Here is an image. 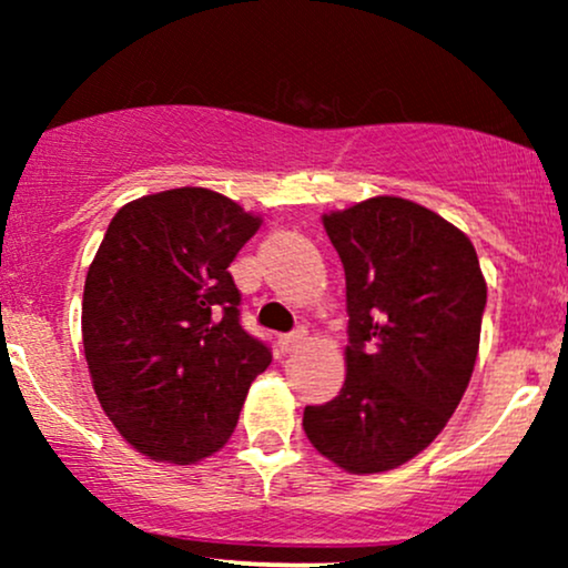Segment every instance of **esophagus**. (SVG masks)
<instances>
[{
	"label": "esophagus",
	"instance_id": "esophagus-1",
	"mask_svg": "<svg viewBox=\"0 0 568 568\" xmlns=\"http://www.w3.org/2000/svg\"><path fill=\"white\" fill-rule=\"evenodd\" d=\"M304 338H306V331H304V328H296V331H291V334H283V336H280V338H277V344H280V347H283L285 352H291V349L302 347Z\"/></svg>",
	"mask_w": 568,
	"mask_h": 568
}]
</instances>
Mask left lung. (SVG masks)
Wrapping results in <instances>:
<instances>
[{
    "label": "left lung",
    "instance_id": "1",
    "mask_svg": "<svg viewBox=\"0 0 568 568\" xmlns=\"http://www.w3.org/2000/svg\"><path fill=\"white\" fill-rule=\"evenodd\" d=\"M347 277V379L304 408L312 446L342 470H395L440 435L470 384L486 280L465 232L403 197L325 213Z\"/></svg>",
    "mask_w": 568,
    "mask_h": 568
}]
</instances>
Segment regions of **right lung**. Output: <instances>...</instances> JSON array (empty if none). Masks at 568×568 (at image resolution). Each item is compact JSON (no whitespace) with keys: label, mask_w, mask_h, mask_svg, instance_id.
Masks as SVG:
<instances>
[{"label":"right lung","mask_w":568,"mask_h":568,"mask_svg":"<svg viewBox=\"0 0 568 568\" xmlns=\"http://www.w3.org/2000/svg\"><path fill=\"white\" fill-rule=\"evenodd\" d=\"M262 219L202 186L116 211L84 280L90 379L141 454L194 465L216 454L272 352L240 325L230 264Z\"/></svg>","instance_id":"add662e5"}]
</instances>
